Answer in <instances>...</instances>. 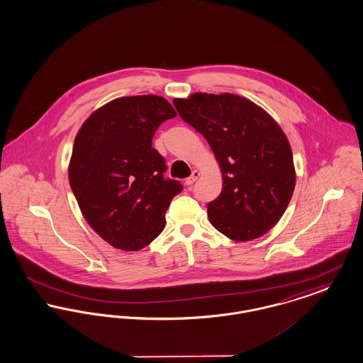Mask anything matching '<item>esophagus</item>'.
<instances>
[{
  "mask_svg": "<svg viewBox=\"0 0 363 363\" xmlns=\"http://www.w3.org/2000/svg\"><path fill=\"white\" fill-rule=\"evenodd\" d=\"M200 177V172L197 170H193L192 174H191V177H188L186 178V181H185V184L189 186V185H192L194 181H197V178Z\"/></svg>",
  "mask_w": 363,
  "mask_h": 363,
  "instance_id": "obj_1",
  "label": "esophagus"
}]
</instances>
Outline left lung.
Returning a JSON list of instances; mask_svg holds the SVG:
<instances>
[{
	"label": "left lung",
	"mask_w": 363,
	"mask_h": 363,
	"mask_svg": "<svg viewBox=\"0 0 363 363\" xmlns=\"http://www.w3.org/2000/svg\"><path fill=\"white\" fill-rule=\"evenodd\" d=\"M172 103L208 141L222 171V192L207 207L211 225L235 241L267 233L285 213L296 182L292 150L277 122L230 93H194Z\"/></svg>",
	"instance_id": "1"
}]
</instances>
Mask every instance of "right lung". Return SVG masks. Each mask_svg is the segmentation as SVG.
I'll list each match as a JSON object with an SVG mask.
<instances>
[{
	"instance_id": "right-lung-1",
	"label": "right lung",
	"mask_w": 363,
	"mask_h": 363,
	"mask_svg": "<svg viewBox=\"0 0 363 363\" xmlns=\"http://www.w3.org/2000/svg\"><path fill=\"white\" fill-rule=\"evenodd\" d=\"M177 113L155 94L121 97L94 111L79 128L68 179L91 229L112 247L138 251L160 235L179 181L166 179L155 131Z\"/></svg>"
}]
</instances>
